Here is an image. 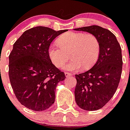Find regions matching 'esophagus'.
<instances>
[{
    "label": "esophagus",
    "instance_id": "34e87169",
    "mask_svg": "<svg viewBox=\"0 0 130 130\" xmlns=\"http://www.w3.org/2000/svg\"><path fill=\"white\" fill-rule=\"evenodd\" d=\"M65 76H66L67 77H70V76L72 75V74L70 73H68V72H65Z\"/></svg>",
    "mask_w": 130,
    "mask_h": 130
}]
</instances>
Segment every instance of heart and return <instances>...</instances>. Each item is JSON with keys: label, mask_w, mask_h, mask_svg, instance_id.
<instances>
[{"label": "heart", "mask_w": 130, "mask_h": 130, "mask_svg": "<svg viewBox=\"0 0 130 130\" xmlns=\"http://www.w3.org/2000/svg\"><path fill=\"white\" fill-rule=\"evenodd\" d=\"M56 43L59 47L51 46L48 55L53 65L61 68L71 58L65 69L77 71L81 68L89 69L97 62L101 52L100 42L91 33L83 32H67L59 36Z\"/></svg>", "instance_id": "obj_1"}]
</instances>
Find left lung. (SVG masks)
<instances>
[{
    "mask_svg": "<svg viewBox=\"0 0 130 130\" xmlns=\"http://www.w3.org/2000/svg\"><path fill=\"white\" fill-rule=\"evenodd\" d=\"M74 29L93 34L100 42V55L95 65L88 71L75 75L76 103L81 109L95 111L109 101L118 87L123 66L121 48L115 35L101 26Z\"/></svg>",
    "mask_w": 130,
    "mask_h": 130,
    "instance_id": "8db88e82",
    "label": "left lung"
}]
</instances>
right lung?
<instances>
[{"mask_svg": "<svg viewBox=\"0 0 130 130\" xmlns=\"http://www.w3.org/2000/svg\"><path fill=\"white\" fill-rule=\"evenodd\" d=\"M67 31L37 26L24 31L14 43L9 57V76L22 105L41 111L54 103L56 87L65 75L52 63L48 50L56 37Z\"/></svg>", "mask_w": 130, "mask_h": 130, "instance_id": "obj_1", "label": "right lung"}]
</instances>
